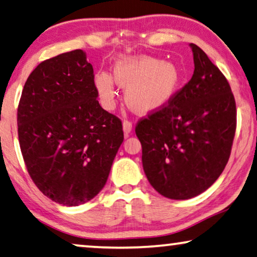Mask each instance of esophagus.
Instances as JSON below:
<instances>
[{
    "instance_id": "1",
    "label": "esophagus",
    "mask_w": 257,
    "mask_h": 257,
    "mask_svg": "<svg viewBox=\"0 0 257 257\" xmlns=\"http://www.w3.org/2000/svg\"><path fill=\"white\" fill-rule=\"evenodd\" d=\"M132 129H133V123H132V122L128 121V120H124L123 121V132H124L125 135H128V134L132 132Z\"/></svg>"
}]
</instances>
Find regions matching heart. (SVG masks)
Listing matches in <instances>:
<instances>
[{
	"label": "heart",
	"instance_id": "b5f03b06",
	"mask_svg": "<svg viewBox=\"0 0 257 257\" xmlns=\"http://www.w3.org/2000/svg\"><path fill=\"white\" fill-rule=\"evenodd\" d=\"M116 84L125 89L124 100L137 113H149L168 104L182 84L179 68L170 61H161L149 56H122L115 61L113 78L99 72L94 85L104 106L115 102Z\"/></svg>",
	"mask_w": 257,
	"mask_h": 257
}]
</instances>
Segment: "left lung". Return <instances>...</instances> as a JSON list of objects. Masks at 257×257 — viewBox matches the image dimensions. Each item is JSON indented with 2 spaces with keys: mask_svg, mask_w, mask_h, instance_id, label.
<instances>
[{
  "mask_svg": "<svg viewBox=\"0 0 257 257\" xmlns=\"http://www.w3.org/2000/svg\"><path fill=\"white\" fill-rule=\"evenodd\" d=\"M194 72L173 99L140 118L143 170L151 186L170 199H190L208 189L229 160L236 104L221 71L196 44Z\"/></svg>",
  "mask_w": 257,
  "mask_h": 257,
  "instance_id": "left-lung-1",
  "label": "left lung"
}]
</instances>
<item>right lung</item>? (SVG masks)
Returning a JSON list of instances; mask_svg holds the SVG:
<instances>
[{"instance_id":"add662e5","label":"right lung","mask_w":257,"mask_h":257,"mask_svg":"<svg viewBox=\"0 0 257 257\" xmlns=\"http://www.w3.org/2000/svg\"><path fill=\"white\" fill-rule=\"evenodd\" d=\"M82 50L42 61L25 81L17 109L19 141L39 191L65 206L93 199L123 142L122 122L97 101Z\"/></svg>"}]
</instances>
